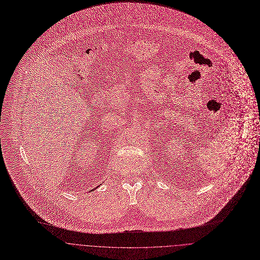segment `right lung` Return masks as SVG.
<instances>
[{"label":"right lung","mask_w":260,"mask_h":260,"mask_svg":"<svg viewBox=\"0 0 260 260\" xmlns=\"http://www.w3.org/2000/svg\"><path fill=\"white\" fill-rule=\"evenodd\" d=\"M98 186H100V184H99V185H97V186H96V187H94V188H93V189H91V190H90V191H93V190H94V189H95V188H97V187H98Z\"/></svg>","instance_id":"add662e5"}]
</instances>
